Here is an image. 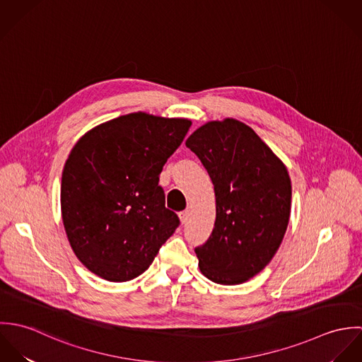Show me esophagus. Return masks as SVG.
Here are the masks:
<instances>
[{
	"label": "esophagus",
	"mask_w": 362,
	"mask_h": 362,
	"mask_svg": "<svg viewBox=\"0 0 362 362\" xmlns=\"http://www.w3.org/2000/svg\"><path fill=\"white\" fill-rule=\"evenodd\" d=\"M188 210H184V211H181L178 216H180V220H181V223L182 224H185L187 223V220H188Z\"/></svg>",
	"instance_id": "1"
}]
</instances>
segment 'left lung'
<instances>
[{
  "label": "left lung",
  "mask_w": 362,
  "mask_h": 362,
  "mask_svg": "<svg viewBox=\"0 0 362 362\" xmlns=\"http://www.w3.org/2000/svg\"><path fill=\"white\" fill-rule=\"evenodd\" d=\"M214 185L216 221L195 254L209 280L235 286L277 252L290 218L291 180L284 163L247 124L209 121L185 142Z\"/></svg>",
  "instance_id": "obj_1"
}]
</instances>
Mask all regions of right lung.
Listing matches in <instances>:
<instances>
[{
    "instance_id": "1",
    "label": "right lung",
    "mask_w": 362,
    "mask_h": 362,
    "mask_svg": "<svg viewBox=\"0 0 362 362\" xmlns=\"http://www.w3.org/2000/svg\"><path fill=\"white\" fill-rule=\"evenodd\" d=\"M191 119L131 112L88 131L61 180V216L85 267L121 283L142 274L180 224L165 207L158 175Z\"/></svg>"
}]
</instances>
